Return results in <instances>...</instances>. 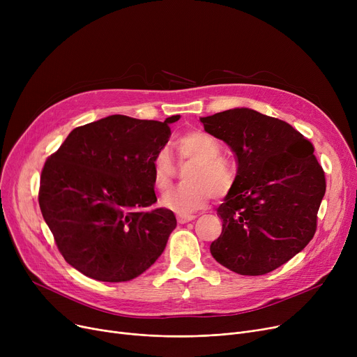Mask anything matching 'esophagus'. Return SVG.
Listing matches in <instances>:
<instances>
[{
	"label": "esophagus",
	"mask_w": 357,
	"mask_h": 357,
	"mask_svg": "<svg viewBox=\"0 0 357 357\" xmlns=\"http://www.w3.org/2000/svg\"><path fill=\"white\" fill-rule=\"evenodd\" d=\"M194 218H195V215H178V222L179 224H186V222L192 221Z\"/></svg>",
	"instance_id": "1"
}]
</instances>
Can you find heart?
Wrapping results in <instances>:
<instances>
[{
	"instance_id": "b5f03b06",
	"label": "heart",
	"mask_w": 357,
	"mask_h": 357,
	"mask_svg": "<svg viewBox=\"0 0 357 357\" xmlns=\"http://www.w3.org/2000/svg\"><path fill=\"white\" fill-rule=\"evenodd\" d=\"M175 149L181 162H194L186 174V185L169 191L160 199L165 208L186 215L195 213L215 197H226L236 183L234 163L221 153L220 142L202 130H190L179 136ZM176 175V166L166 149H160L152 159L155 188L167 191Z\"/></svg>"
}]
</instances>
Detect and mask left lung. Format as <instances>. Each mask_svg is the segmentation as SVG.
<instances>
[{
    "mask_svg": "<svg viewBox=\"0 0 357 357\" xmlns=\"http://www.w3.org/2000/svg\"><path fill=\"white\" fill-rule=\"evenodd\" d=\"M199 120L237 159L236 183L217 208L222 231L211 255L240 275L269 273L315 234L326 176L314 146L287 121L250 108Z\"/></svg>",
    "mask_w": 357,
    "mask_h": 357,
    "instance_id": "8db88e82",
    "label": "left lung"
}]
</instances>
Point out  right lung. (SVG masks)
Listing matches in <instances>:
<instances>
[{
  "label": "right lung",
  "mask_w": 357,
  "mask_h": 357,
  "mask_svg": "<svg viewBox=\"0 0 357 357\" xmlns=\"http://www.w3.org/2000/svg\"><path fill=\"white\" fill-rule=\"evenodd\" d=\"M178 120L109 116L73 128L47 158L40 210L61 255L85 276L126 282L165 250L176 218L171 210L152 208V159Z\"/></svg>",
  "instance_id": "1"
}]
</instances>
